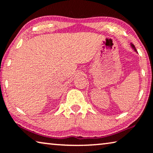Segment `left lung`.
I'll return each mask as SVG.
<instances>
[{
	"instance_id": "left-lung-1",
	"label": "left lung",
	"mask_w": 153,
	"mask_h": 153,
	"mask_svg": "<svg viewBox=\"0 0 153 153\" xmlns=\"http://www.w3.org/2000/svg\"><path fill=\"white\" fill-rule=\"evenodd\" d=\"M131 44V46H132V48L133 49H134V51H135V52L137 53V50H136V48H135V47H134V45H133L132 44Z\"/></svg>"
}]
</instances>
